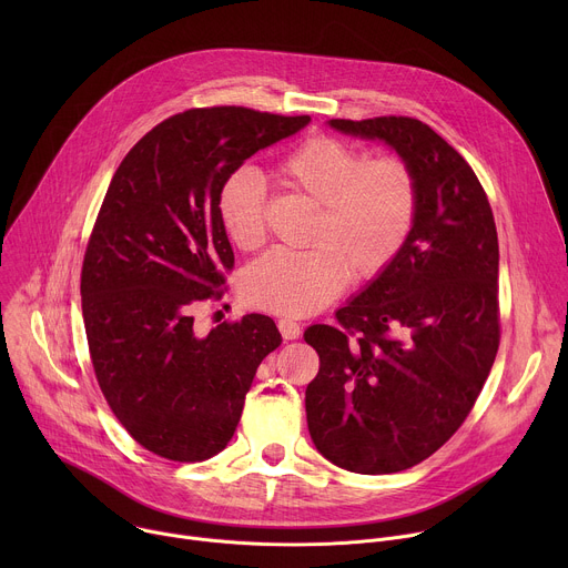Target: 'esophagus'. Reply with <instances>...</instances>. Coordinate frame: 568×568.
Masks as SVG:
<instances>
[{
  "label": "esophagus",
  "instance_id": "obj_1",
  "mask_svg": "<svg viewBox=\"0 0 568 568\" xmlns=\"http://www.w3.org/2000/svg\"><path fill=\"white\" fill-rule=\"evenodd\" d=\"M278 331L283 339H296L301 335V326L294 318H278Z\"/></svg>",
  "mask_w": 568,
  "mask_h": 568
}]
</instances>
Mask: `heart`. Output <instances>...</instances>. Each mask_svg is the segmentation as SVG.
<instances>
[{
  "mask_svg": "<svg viewBox=\"0 0 568 568\" xmlns=\"http://www.w3.org/2000/svg\"><path fill=\"white\" fill-rule=\"evenodd\" d=\"M278 180L318 204L303 252L274 250L242 276V296L258 310L301 316L326 307L351 281L375 278L399 256L416 226L420 191L407 161L373 156L331 134L292 148L276 166ZM263 175L231 171L215 195V213L231 245L256 250L265 240Z\"/></svg>",
  "mask_w": 568,
  "mask_h": 568,
  "instance_id": "obj_1",
  "label": "heart"
}]
</instances>
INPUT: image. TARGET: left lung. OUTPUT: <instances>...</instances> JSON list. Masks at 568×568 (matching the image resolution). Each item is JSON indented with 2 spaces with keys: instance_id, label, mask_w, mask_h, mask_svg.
Listing matches in <instances>:
<instances>
[{
  "instance_id": "left-lung-1",
  "label": "left lung",
  "mask_w": 568,
  "mask_h": 568,
  "mask_svg": "<svg viewBox=\"0 0 568 568\" xmlns=\"http://www.w3.org/2000/svg\"><path fill=\"white\" fill-rule=\"evenodd\" d=\"M328 123L388 143L420 191L416 226L390 267L335 312V326L303 335L321 362L305 388L314 447L348 471L393 474L456 434L490 375L501 339L497 226L467 161L427 123Z\"/></svg>"
}]
</instances>
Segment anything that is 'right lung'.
Masks as SVG:
<instances>
[{
  "label": "right lung",
  "mask_w": 568,
  "mask_h": 568,
  "mask_svg": "<svg viewBox=\"0 0 568 568\" xmlns=\"http://www.w3.org/2000/svg\"><path fill=\"white\" fill-rule=\"evenodd\" d=\"M307 123L193 108L141 136L110 182L80 274L90 357L116 420L161 458L220 454L256 368L283 342L265 314L224 321L202 337L193 312L224 294L233 270L215 213L222 180Z\"/></svg>",
  "instance_id": "right-lung-1"
}]
</instances>
